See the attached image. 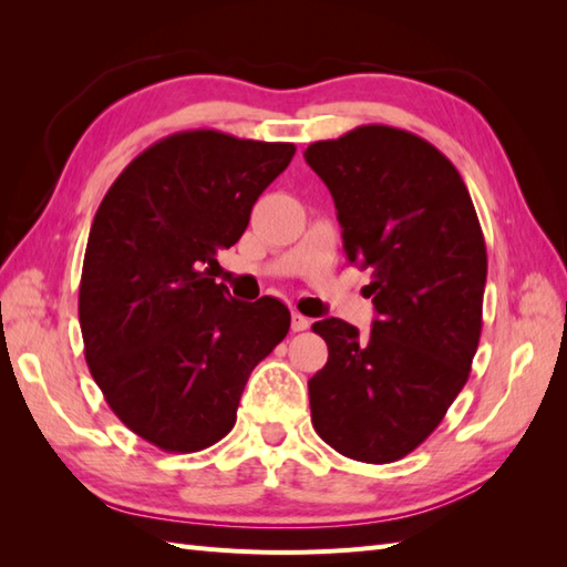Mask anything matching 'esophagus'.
I'll return each instance as SVG.
<instances>
[{"label":"esophagus","mask_w":567,"mask_h":567,"mask_svg":"<svg viewBox=\"0 0 567 567\" xmlns=\"http://www.w3.org/2000/svg\"><path fill=\"white\" fill-rule=\"evenodd\" d=\"M309 319L307 317H302V315H299V311H292V323H290V327H292V331L295 333H299V331H307L309 329Z\"/></svg>","instance_id":"obj_1"}]
</instances>
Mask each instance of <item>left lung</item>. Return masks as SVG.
<instances>
[{
    "instance_id": "left-lung-1",
    "label": "left lung",
    "mask_w": 567,
    "mask_h": 567,
    "mask_svg": "<svg viewBox=\"0 0 567 567\" xmlns=\"http://www.w3.org/2000/svg\"><path fill=\"white\" fill-rule=\"evenodd\" d=\"M329 187L346 258L372 270L370 336L311 331L329 360L309 380L311 424L333 451L394 463L424 443L467 382L483 331L487 250L461 173L429 141L370 124L305 151Z\"/></svg>"
}]
</instances>
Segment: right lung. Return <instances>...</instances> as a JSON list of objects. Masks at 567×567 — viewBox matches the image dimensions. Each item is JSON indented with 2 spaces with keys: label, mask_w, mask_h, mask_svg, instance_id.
Wrapping results in <instances>:
<instances>
[{
  "label": "right lung",
  "mask_w": 567,
  "mask_h": 567,
  "mask_svg": "<svg viewBox=\"0 0 567 567\" xmlns=\"http://www.w3.org/2000/svg\"><path fill=\"white\" fill-rule=\"evenodd\" d=\"M295 151L179 131L131 161L94 214L80 280L84 358L112 412L161 451L221 441L252 368L290 331V309L272 297L238 302L214 265Z\"/></svg>",
  "instance_id": "1"
}]
</instances>
